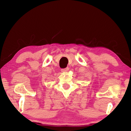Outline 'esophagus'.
<instances>
[{"label":"esophagus","mask_w":131,"mask_h":131,"mask_svg":"<svg viewBox=\"0 0 131 131\" xmlns=\"http://www.w3.org/2000/svg\"><path fill=\"white\" fill-rule=\"evenodd\" d=\"M68 70H69V68H66L64 69H61V71L62 72H67Z\"/></svg>","instance_id":"1"}]
</instances>
